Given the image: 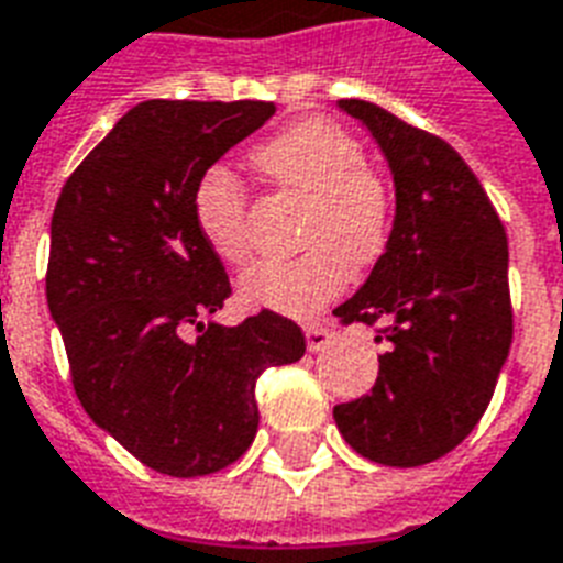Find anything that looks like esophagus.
I'll use <instances>...</instances> for the list:
<instances>
[{
  "instance_id": "1",
  "label": "esophagus",
  "mask_w": 563,
  "mask_h": 563,
  "mask_svg": "<svg viewBox=\"0 0 563 563\" xmlns=\"http://www.w3.org/2000/svg\"><path fill=\"white\" fill-rule=\"evenodd\" d=\"M305 338H308V350L322 352L334 341V331L329 329V322H308L305 325Z\"/></svg>"
}]
</instances>
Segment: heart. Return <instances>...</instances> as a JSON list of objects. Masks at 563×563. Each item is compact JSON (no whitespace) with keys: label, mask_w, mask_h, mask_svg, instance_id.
Listing matches in <instances>:
<instances>
[{"label":"heart","mask_w":563,"mask_h":563,"mask_svg":"<svg viewBox=\"0 0 563 563\" xmlns=\"http://www.w3.org/2000/svg\"><path fill=\"white\" fill-rule=\"evenodd\" d=\"M255 164L287 194L311 202L299 258L258 261L238 278L246 305L308 317L338 296L350 267H373L394 232V196L367 167V152L343 125L311 117L255 152ZM199 234L225 264L246 258V194L225 167H211L194 194Z\"/></svg>","instance_id":"obj_1"}]
</instances>
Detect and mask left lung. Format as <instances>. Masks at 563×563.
Wrapping results in <instances>:
<instances>
[{
	"label": "left lung",
	"instance_id": "8db88e82",
	"mask_svg": "<svg viewBox=\"0 0 563 563\" xmlns=\"http://www.w3.org/2000/svg\"><path fill=\"white\" fill-rule=\"evenodd\" d=\"M376 137L396 187L394 232L343 325H378V378L334 405L358 455L385 467L443 459L482 420L511 350L508 238L459 152L364 99L338 102Z\"/></svg>",
	"mask_w": 563,
	"mask_h": 563
}]
</instances>
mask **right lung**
I'll list each match as a JSON object with an SVG mask.
<instances>
[{"label": "right lung", "instance_id": "add662e5", "mask_svg": "<svg viewBox=\"0 0 563 563\" xmlns=\"http://www.w3.org/2000/svg\"><path fill=\"white\" fill-rule=\"evenodd\" d=\"M273 114L252 99L134 104L52 213L46 302L78 402L164 476L241 459L258 431V376L305 355L302 329L267 308L241 325L205 322L232 285L196 225V185Z\"/></svg>", "mask_w": 563, "mask_h": 563}]
</instances>
